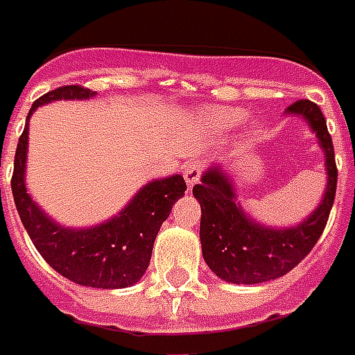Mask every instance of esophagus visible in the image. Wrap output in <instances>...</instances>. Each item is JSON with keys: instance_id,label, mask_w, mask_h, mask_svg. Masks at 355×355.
<instances>
[{"instance_id": "esophagus-1", "label": "esophagus", "mask_w": 355, "mask_h": 355, "mask_svg": "<svg viewBox=\"0 0 355 355\" xmlns=\"http://www.w3.org/2000/svg\"><path fill=\"white\" fill-rule=\"evenodd\" d=\"M201 171H202V164L201 162H189L186 169H184V180L188 184V188L191 186H196L199 182V178H201Z\"/></svg>"}]
</instances>
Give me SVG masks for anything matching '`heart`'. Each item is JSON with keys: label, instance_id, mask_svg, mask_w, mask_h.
I'll return each mask as SVG.
<instances>
[{"label": "heart", "instance_id": "obj_1", "mask_svg": "<svg viewBox=\"0 0 355 355\" xmlns=\"http://www.w3.org/2000/svg\"><path fill=\"white\" fill-rule=\"evenodd\" d=\"M245 112L242 107H231V105H220V107H212L205 113L208 123H212L214 128L218 130H229L234 124H238L243 119Z\"/></svg>", "mask_w": 355, "mask_h": 355}]
</instances>
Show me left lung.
<instances>
[{
    "mask_svg": "<svg viewBox=\"0 0 355 355\" xmlns=\"http://www.w3.org/2000/svg\"><path fill=\"white\" fill-rule=\"evenodd\" d=\"M285 117L302 119L324 154L326 188L315 210L296 225H266L255 220L240 199L231 166L210 162L193 197L201 205L202 257L221 281L257 285L277 279L304 261L328 223L337 189V167L331 135L320 107L311 100H297L286 107Z\"/></svg>",
    "mask_w": 355,
    "mask_h": 355,
    "instance_id": "left-lung-1",
    "label": "left lung"
}]
</instances>
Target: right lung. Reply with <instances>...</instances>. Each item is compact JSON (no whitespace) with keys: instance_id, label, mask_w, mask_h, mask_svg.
<instances>
[{"instance_id":"add662e5","label":"right lung","mask_w":355,"mask_h":355,"mask_svg":"<svg viewBox=\"0 0 355 355\" xmlns=\"http://www.w3.org/2000/svg\"><path fill=\"white\" fill-rule=\"evenodd\" d=\"M96 91L67 85L33 102L26 128L18 139L12 173V197L27 234L42 259L55 272L91 288H126L147 272L154 240L173 205L184 197L182 175L153 178L115 216L89 227H69L55 221L27 193L26 171L29 150V119L37 107L58 100H89Z\"/></svg>"}]
</instances>
